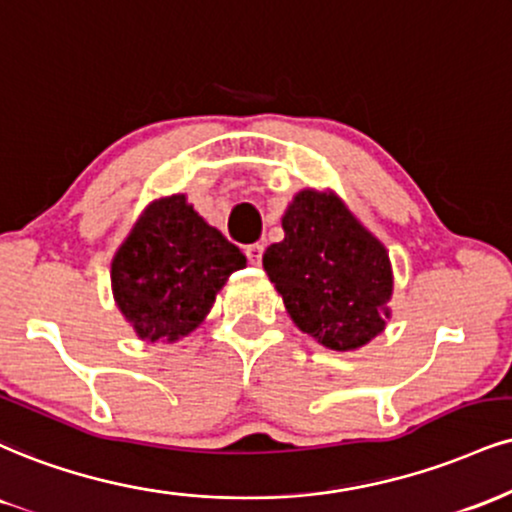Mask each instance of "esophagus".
<instances>
[{
    "instance_id": "obj_1",
    "label": "esophagus",
    "mask_w": 512,
    "mask_h": 512,
    "mask_svg": "<svg viewBox=\"0 0 512 512\" xmlns=\"http://www.w3.org/2000/svg\"><path fill=\"white\" fill-rule=\"evenodd\" d=\"M264 255V245L262 243H252L245 248V257H248L250 264H260Z\"/></svg>"
}]
</instances>
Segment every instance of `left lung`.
Returning <instances> with one entry per match:
<instances>
[{
	"instance_id": "8db88e82",
	"label": "left lung",
	"mask_w": 512,
	"mask_h": 512,
	"mask_svg": "<svg viewBox=\"0 0 512 512\" xmlns=\"http://www.w3.org/2000/svg\"><path fill=\"white\" fill-rule=\"evenodd\" d=\"M281 243L264 272L300 331L331 350H355L381 334L393 291L384 245L334 195L303 190L283 214Z\"/></svg>"
}]
</instances>
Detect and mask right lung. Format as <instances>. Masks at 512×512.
Instances as JSON below:
<instances>
[{
  "instance_id": "1",
  "label": "right lung",
  "mask_w": 512,
  "mask_h": 512,
  "mask_svg": "<svg viewBox=\"0 0 512 512\" xmlns=\"http://www.w3.org/2000/svg\"><path fill=\"white\" fill-rule=\"evenodd\" d=\"M245 255L186 202H152L112 262L114 298L145 341H178L205 319Z\"/></svg>"
}]
</instances>
